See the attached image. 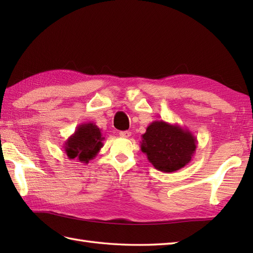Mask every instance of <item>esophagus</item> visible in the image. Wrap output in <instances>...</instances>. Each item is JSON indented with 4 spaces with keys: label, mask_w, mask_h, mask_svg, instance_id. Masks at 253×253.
<instances>
[{
    "label": "esophagus",
    "mask_w": 253,
    "mask_h": 253,
    "mask_svg": "<svg viewBox=\"0 0 253 253\" xmlns=\"http://www.w3.org/2000/svg\"><path fill=\"white\" fill-rule=\"evenodd\" d=\"M120 136L123 138H128L131 136V132L129 130H125V131H120Z\"/></svg>",
    "instance_id": "obj_1"
}]
</instances>
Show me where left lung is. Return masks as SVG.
Segmentation results:
<instances>
[{
	"label": "left lung",
	"mask_w": 253,
	"mask_h": 253,
	"mask_svg": "<svg viewBox=\"0 0 253 253\" xmlns=\"http://www.w3.org/2000/svg\"><path fill=\"white\" fill-rule=\"evenodd\" d=\"M141 138V151L164 173H173L189 163L198 143L189 129L164 121L152 122Z\"/></svg>",
	"instance_id": "left-lung-1"
}]
</instances>
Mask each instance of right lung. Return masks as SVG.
<instances>
[{"mask_svg": "<svg viewBox=\"0 0 253 253\" xmlns=\"http://www.w3.org/2000/svg\"><path fill=\"white\" fill-rule=\"evenodd\" d=\"M103 140L101 129L94 123H84L77 126L73 135L68 137L64 150L68 159L78 160L87 164L98 155L103 147Z\"/></svg>", "mask_w": 253, "mask_h": 253, "instance_id": "right-lung-1", "label": "right lung"}]
</instances>
